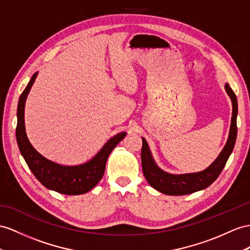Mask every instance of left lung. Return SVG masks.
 Listing matches in <instances>:
<instances>
[{"instance_id": "8db88e82", "label": "left lung", "mask_w": 250, "mask_h": 250, "mask_svg": "<svg viewBox=\"0 0 250 250\" xmlns=\"http://www.w3.org/2000/svg\"><path fill=\"white\" fill-rule=\"evenodd\" d=\"M226 92L230 96L232 101V117L231 125H230L229 137L224 146L221 154L217 156L215 161L211 164L209 167L202 172L190 174L173 175L166 173L163 170L159 169L155 165L154 161L151 156L148 144L146 139L143 138L142 146V166L143 172L146 180L151 186L161 191L162 193L169 195H185L189 193H193L198 190L207 188L212 184L217 176L221 174L222 170L225 167L228 158L231 154L233 146L236 139V133H238V126H236V115H238V100L236 96L233 93L229 84L225 85Z\"/></svg>"}]
</instances>
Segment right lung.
I'll list each match as a JSON object with an SVG mask.
<instances>
[{
  "label": "right lung",
  "instance_id": "right-lung-1",
  "mask_svg": "<svg viewBox=\"0 0 250 250\" xmlns=\"http://www.w3.org/2000/svg\"><path fill=\"white\" fill-rule=\"evenodd\" d=\"M37 75L38 73L31 77L27 86L25 87L20 96V99H19L17 111L18 123L16 129L19 149H20L21 154L26 162L28 168L44 187L67 195L85 193V192L93 189L101 180V177L104 176L108 155L120 140L125 138L126 133H119L112 137L104 146V148L100 150L98 154L92 161L85 163L84 165L67 167V166L58 165L43 157L30 145L26 133H25L24 125L25 100L27 98L30 87L34 84Z\"/></svg>",
  "mask_w": 250,
  "mask_h": 250
}]
</instances>
